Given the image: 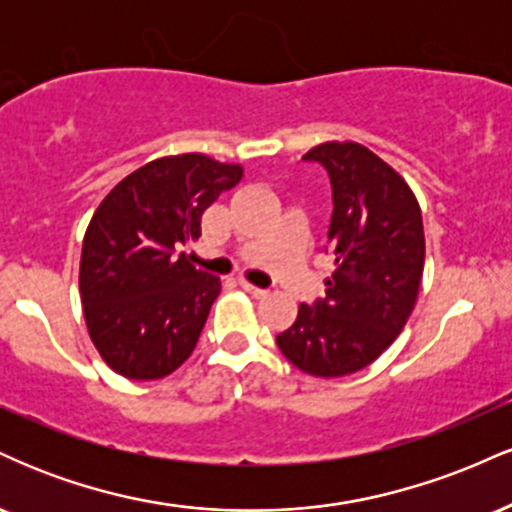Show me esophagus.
Returning a JSON list of instances; mask_svg holds the SVG:
<instances>
[{"instance_id": "esophagus-1", "label": "esophagus", "mask_w": 512, "mask_h": 512, "mask_svg": "<svg viewBox=\"0 0 512 512\" xmlns=\"http://www.w3.org/2000/svg\"><path fill=\"white\" fill-rule=\"evenodd\" d=\"M240 286H243V289L248 291L252 298H262V296H267V293H269L267 289H262V286H255L252 281H245V279H240Z\"/></svg>"}]
</instances>
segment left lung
<instances>
[{
    "mask_svg": "<svg viewBox=\"0 0 512 512\" xmlns=\"http://www.w3.org/2000/svg\"><path fill=\"white\" fill-rule=\"evenodd\" d=\"M303 158L330 173L334 272L327 296L301 303L276 344L303 373L342 378L370 366L407 325L424 274V221L407 180L363 144L325 142Z\"/></svg>",
    "mask_w": 512,
    "mask_h": 512,
    "instance_id": "8db88e82",
    "label": "left lung"
}]
</instances>
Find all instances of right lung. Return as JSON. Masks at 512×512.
<instances>
[{"mask_svg": "<svg viewBox=\"0 0 512 512\" xmlns=\"http://www.w3.org/2000/svg\"><path fill=\"white\" fill-rule=\"evenodd\" d=\"M240 180L238 163L163 156L98 204L81 248L79 291L88 337L122 378H166L195 351L221 279L180 248L202 236L204 211Z\"/></svg>", "mask_w": 512, "mask_h": 512, "instance_id": "obj_1", "label": "right lung"}]
</instances>
